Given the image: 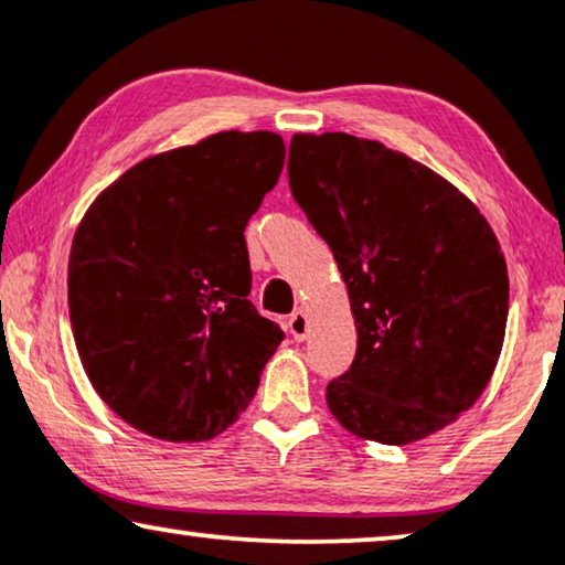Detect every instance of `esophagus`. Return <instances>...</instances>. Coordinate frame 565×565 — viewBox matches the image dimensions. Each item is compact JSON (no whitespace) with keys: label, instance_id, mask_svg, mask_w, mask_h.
I'll use <instances>...</instances> for the list:
<instances>
[{"label":"esophagus","instance_id":"obj_1","mask_svg":"<svg viewBox=\"0 0 565 565\" xmlns=\"http://www.w3.org/2000/svg\"><path fill=\"white\" fill-rule=\"evenodd\" d=\"M288 329H290L292 339H298V342H303V339L308 337V316H306L303 311H296V313L290 316Z\"/></svg>","mask_w":565,"mask_h":565}]
</instances>
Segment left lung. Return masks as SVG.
Returning <instances> with one entry per match:
<instances>
[{
	"instance_id": "1",
	"label": "left lung",
	"mask_w": 565,
	"mask_h": 565,
	"mask_svg": "<svg viewBox=\"0 0 565 565\" xmlns=\"http://www.w3.org/2000/svg\"><path fill=\"white\" fill-rule=\"evenodd\" d=\"M288 177L358 329L329 412L381 445L445 429L481 398L504 347L509 275L489 221L429 167L350 134L292 136Z\"/></svg>"
}]
</instances>
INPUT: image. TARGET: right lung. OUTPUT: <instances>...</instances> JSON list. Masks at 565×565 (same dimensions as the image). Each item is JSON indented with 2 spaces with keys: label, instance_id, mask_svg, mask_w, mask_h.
I'll return each mask as SVG.
<instances>
[{
  "label": "right lung",
  "instance_id": "add662e5",
  "mask_svg": "<svg viewBox=\"0 0 565 565\" xmlns=\"http://www.w3.org/2000/svg\"><path fill=\"white\" fill-rule=\"evenodd\" d=\"M282 164L273 130H221L138 161L76 226V352L99 398L143 435L218 437L257 393L285 334L246 298L244 228Z\"/></svg>",
  "mask_w": 565,
  "mask_h": 565
}]
</instances>
